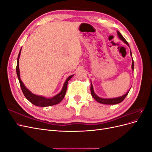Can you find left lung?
<instances>
[{
  "instance_id": "8db88e82",
  "label": "left lung",
  "mask_w": 152,
  "mask_h": 152,
  "mask_svg": "<svg viewBox=\"0 0 152 152\" xmlns=\"http://www.w3.org/2000/svg\"><path fill=\"white\" fill-rule=\"evenodd\" d=\"M117 35H118V37L120 38L121 40H122L124 43H126L127 45H129V44L126 41V40L124 38V37L122 35V34L118 31H117ZM131 55L132 56L131 51ZM132 70H134V61H133V59L132 61ZM129 91L130 90H129V91L127 92V93L126 94H124V95L121 96V97H118V98H108V99L102 98H99V96H98L94 93L93 84H92V83H91V93L92 96H93V97L96 99V101H97L98 103H102V104H116L121 103L122 101L124 99H125V98L128 94Z\"/></svg>"
}]
</instances>
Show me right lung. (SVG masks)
I'll return each instance as SVG.
<instances>
[{
  "label": "right lung",
  "mask_w": 152,
  "mask_h": 152,
  "mask_svg": "<svg viewBox=\"0 0 152 152\" xmlns=\"http://www.w3.org/2000/svg\"><path fill=\"white\" fill-rule=\"evenodd\" d=\"M21 50L19 53V54H18V57L17 59L16 73H17L18 80H19V82H20V84L21 86L22 92L23 93L24 96H25V98L32 104H34L35 106H37V107H49V106L55 105L56 104H58L59 103H60L65 96L66 89H67L68 82L70 80V79L73 76V75L69 76L67 78V79L66 80L65 84H64L63 89L61 91L60 93H58L57 95L54 96V97L50 98H47L44 97V96L34 94L32 93H31V91H30L28 89L26 88L20 79V68H19V58L21 54Z\"/></svg>",
  "instance_id": "1"
}]
</instances>
